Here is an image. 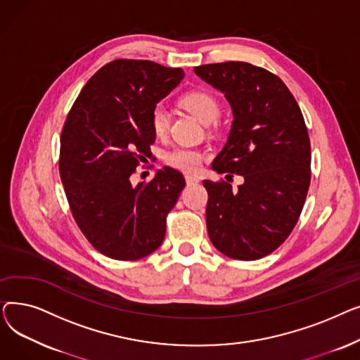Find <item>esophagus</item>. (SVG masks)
<instances>
[{
  "instance_id": "esophagus-1",
  "label": "esophagus",
  "mask_w": 360,
  "mask_h": 360,
  "mask_svg": "<svg viewBox=\"0 0 360 360\" xmlns=\"http://www.w3.org/2000/svg\"><path fill=\"white\" fill-rule=\"evenodd\" d=\"M185 181H186V185H188V186L197 185V184L200 182V179H198V178H195V176H190V175H186V176H185Z\"/></svg>"
}]
</instances>
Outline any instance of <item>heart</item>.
I'll use <instances>...</instances> for the list:
<instances>
[{
  "label": "heart",
  "instance_id": "heart-1",
  "mask_svg": "<svg viewBox=\"0 0 360 360\" xmlns=\"http://www.w3.org/2000/svg\"><path fill=\"white\" fill-rule=\"evenodd\" d=\"M179 103L184 109L191 112L202 124L213 122L220 112V105L214 94L202 89L186 91L181 96ZM150 124L151 129H153L158 137L166 134V131L169 128V115L163 105H156L151 109ZM202 160L204 153L201 150L188 147H175L172 150H169L165 155V162L170 167L182 170V172H197Z\"/></svg>",
  "mask_w": 360,
  "mask_h": 360
}]
</instances>
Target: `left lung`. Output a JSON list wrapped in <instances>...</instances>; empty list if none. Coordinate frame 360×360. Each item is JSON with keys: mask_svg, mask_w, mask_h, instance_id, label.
Masks as SVG:
<instances>
[{"mask_svg": "<svg viewBox=\"0 0 360 360\" xmlns=\"http://www.w3.org/2000/svg\"><path fill=\"white\" fill-rule=\"evenodd\" d=\"M194 72L228 99L233 122L212 167L243 184L204 181L207 232L226 257L271 254L288 239L311 182V143L293 94L276 74L248 63L207 64ZM232 176V175H231Z\"/></svg>", "mask_w": 360, "mask_h": 360, "instance_id": "left-lung-1", "label": "left lung"}]
</instances>
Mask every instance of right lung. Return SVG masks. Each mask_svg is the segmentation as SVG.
<instances>
[{"label": "right lung", "instance_id": "add662e5", "mask_svg": "<svg viewBox=\"0 0 360 360\" xmlns=\"http://www.w3.org/2000/svg\"><path fill=\"white\" fill-rule=\"evenodd\" d=\"M182 68L115 60L82 89L61 132L60 175L72 217L101 254L134 261L165 239L166 216L185 179L165 166L150 182L131 184L156 134L150 113L184 79Z\"/></svg>", "mask_w": 360, "mask_h": 360}]
</instances>
